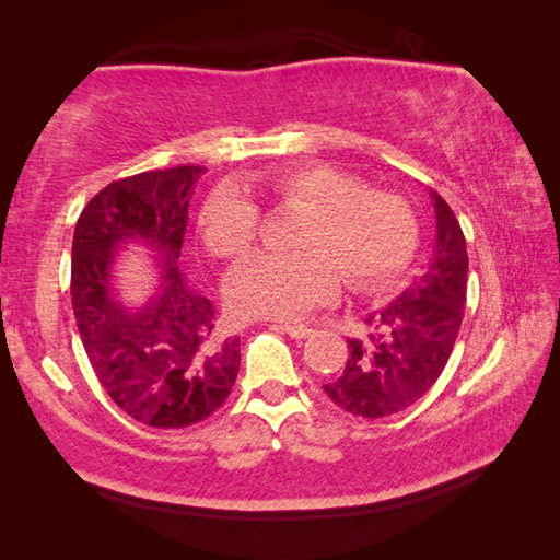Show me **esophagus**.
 I'll return each instance as SVG.
<instances>
[{
  "instance_id": "34e87169",
  "label": "esophagus",
  "mask_w": 560,
  "mask_h": 560,
  "mask_svg": "<svg viewBox=\"0 0 560 560\" xmlns=\"http://www.w3.org/2000/svg\"><path fill=\"white\" fill-rule=\"evenodd\" d=\"M281 330H287V334H289L291 338H296V340L308 338L311 334H314V330H311V326H303V324H283Z\"/></svg>"
}]
</instances>
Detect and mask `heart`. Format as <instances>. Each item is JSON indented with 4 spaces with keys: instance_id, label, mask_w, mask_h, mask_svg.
Wrapping results in <instances>:
<instances>
[{
    "instance_id": "b5f03b06",
    "label": "heart",
    "mask_w": 560,
    "mask_h": 560,
    "mask_svg": "<svg viewBox=\"0 0 560 560\" xmlns=\"http://www.w3.org/2000/svg\"><path fill=\"white\" fill-rule=\"evenodd\" d=\"M277 210H301L289 246L244 259L226 279V301L246 318H299L328 303L340 289L368 291L410 264L417 246V214L405 197L368 189L363 179L324 163L259 175ZM197 230L214 257L236 259L257 244L261 210L236 185H217L205 197Z\"/></svg>"
}]
</instances>
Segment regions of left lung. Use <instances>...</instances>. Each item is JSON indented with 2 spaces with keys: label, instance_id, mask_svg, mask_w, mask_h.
I'll use <instances>...</instances> for the list:
<instances>
[{
  "label": "left lung",
  "instance_id": "1",
  "mask_svg": "<svg viewBox=\"0 0 560 560\" xmlns=\"http://www.w3.org/2000/svg\"><path fill=\"white\" fill-rule=\"evenodd\" d=\"M438 240L428 269L400 296L363 318L365 334L348 338L350 355L324 385L340 410L387 417L415 405L438 383L467 306V242L450 205L430 192Z\"/></svg>",
  "mask_w": 560,
  "mask_h": 560
}]
</instances>
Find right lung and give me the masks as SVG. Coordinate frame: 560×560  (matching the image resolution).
<instances>
[{"instance_id": "add662e5", "label": "right lung", "mask_w": 560, "mask_h": 560, "mask_svg": "<svg viewBox=\"0 0 560 560\" xmlns=\"http://www.w3.org/2000/svg\"><path fill=\"white\" fill-rule=\"evenodd\" d=\"M200 165L122 177L83 207L73 232L71 303L93 373L132 420L179 430L220 410L240 373V338L217 328L210 299L177 269ZM140 241L164 261L159 293L140 312L120 307L109 267Z\"/></svg>"}]
</instances>
